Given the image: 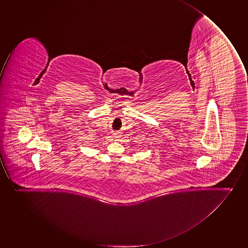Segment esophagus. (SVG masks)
<instances>
[{
	"instance_id": "1",
	"label": "esophagus",
	"mask_w": 248,
	"mask_h": 248,
	"mask_svg": "<svg viewBox=\"0 0 248 248\" xmlns=\"http://www.w3.org/2000/svg\"><path fill=\"white\" fill-rule=\"evenodd\" d=\"M114 137H115V138H119V134L118 133H115V134H114Z\"/></svg>"
}]
</instances>
